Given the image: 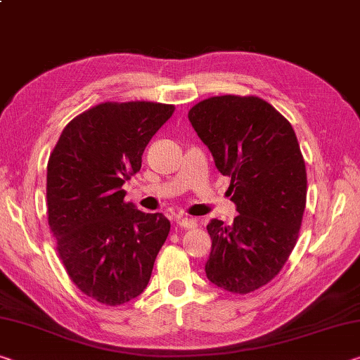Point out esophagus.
I'll use <instances>...</instances> for the list:
<instances>
[{"instance_id": "esophagus-1", "label": "esophagus", "mask_w": 360, "mask_h": 360, "mask_svg": "<svg viewBox=\"0 0 360 360\" xmlns=\"http://www.w3.org/2000/svg\"><path fill=\"white\" fill-rule=\"evenodd\" d=\"M197 222L198 221L195 218H189L186 214L176 216V224L179 227H184V229H193V227H197Z\"/></svg>"}]
</instances>
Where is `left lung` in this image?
Returning a JSON list of instances; mask_svg holds the SVG:
<instances>
[{"instance_id": "1", "label": "left lung", "mask_w": 360, "mask_h": 360, "mask_svg": "<svg viewBox=\"0 0 360 360\" xmlns=\"http://www.w3.org/2000/svg\"><path fill=\"white\" fill-rule=\"evenodd\" d=\"M189 120L221 174L229 176L238 214L211 219L210 282L247 295L277 276L293 252L306 208L307 178L292 124L256 96H214Z\"/></svg>"}]
</instances>
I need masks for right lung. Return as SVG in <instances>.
<instances>
[{
	"mask_svg": "<svg viewBox=\"0 0 360 360\" xmlns=\"http://www.w3.org/2000/svg\"><path fill=\"white\" fill-rule=\"evenodd\" d=\"M160 102H104L62 131L46 176L48 222L78 290L107 306L139 296L169 233L162 213L124 202L152 136L173 115Z\"/></svg>",
	"mask_w": 360,
	"mask_h": 360,
	"instance_id": "right-lung-1",
	"label": "right lung"
}]
</instances>
